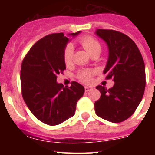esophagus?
<instances>
[{
  "label": "esophagus",
  "instance_id": "obj_1",
  "mask_svg": "<svg viewBox=\"0 0 155 155\" xmlns=\"http://www.w3.org/2000/svg\"><path fill=\"white\" fill-rule=\"evenodd\" d=\"M92 89H93V87H91V86H85V87H84V90H85V91H90Z\"/></svg>",
  "mask_w": 155,
  "mask_h": 155
}]
</instances>
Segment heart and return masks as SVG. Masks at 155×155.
<instances>
[{
    "label": "heart",
    "instance_id": "1",
    "mask_svg": "<svg viewBox=\"0 0 155 155\" xmlns=\"http://www.w3.org/2000/svg\"><path fill=\"white\" fill-rule=\"evenodd\" d=\"M80 43L84 47V50L91 56L94 53H101L102 46L100 44V42L95 39H94L93 37L88 36V35L82 37L81 39H80ZM73 46H71V45H68L65 48L64 53V60L66 64H69L71 62V59L73 57ZM92 74L93 72L91 71L84 70V71H80L78 73V78L81 81L88 83V82L91 81Z\"/></svg>",
    "mask_w": 155,
    "mask_h": 155
}]
</instances>
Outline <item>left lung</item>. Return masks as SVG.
I'll list each match as a JSON object with an SVG mask.
<instances>
[{
  "instance_id": "left-lung-1",
  "label": "left lung",
  "mask_w": 155,
  "mask_h": 155,
  "mask_svg": "<svg viewBox=\"0 0 155 155\" xmlns=\"http://www.w3.org/2000/svg\"><path fill=\"white\" fill-rule=\"evenodd\" d=\"M95 34L105 41L109 57L104 74L115 84L107 90L96 88L101 97L94 102L97 116L112 123H120L133 115L141 102L145 89V66L135 42L125 34L109 29H97Z\"/></svg>"
}]
</instances>
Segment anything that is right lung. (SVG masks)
<instances>
[{"instance_id": "1", "label": "right lung", "mask_w": 155, "mask_h": 155, "mask_svg": "<svg viewBox=\"0 0 155 155\" xmlns=\"http://www.w3.org/2000/svg\"><path fill=\"white\" fill-rule=\"evenodd\" d=\"M80 32L68 35L74 37ZM70 40L62 32L46 35L31 46L21 64L23 99L38 120L50 126L72 117L84 92L76 81L65 87L57 81V75L66 69L64 53Z\"/></svg>"}]
</instances>
